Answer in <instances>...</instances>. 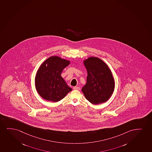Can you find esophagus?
Instances as JSON below:
<instances>
[{"mask_svg":"<svg viewBox=\"0 0 152 152\" xmlns=\"http://www.w3.org/2000/svg\"><path fill=\"white\" fill-rule=\"evenodd\" d=\"M74 90H80V88L79 87H73Z\"/></svg>","mask_w":152,"mask_h":152,"instance_id":"esophagus-1","label":"esophagus"}]
</instances>
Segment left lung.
<instances>
[{
	"label": "left lung",
	"mask_w": 152,
	"mask_h": 152,
	"mask_svg": "<svg viewBox=\"0 0 152 152\" xmlns=\"http://www.w3.org/2000/svg\"><path fill=\"white\" fill-rule=\"evenodd\" d=\"M87 69V83L81 89L86 99L93 104L104 103L113 94L115 83L106 63L99 58L90 57L83 61Z\"/></svg>",
	"instance_id": "1"
}]
</instances>
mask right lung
<instances>
[{"label":"right lung","mask_w":152,"mask_h":152,"mask_svg":"<svg viewBox=\"0 0 152 152\" xmlns=\"http://www.w3.org/2000/svg\"><path fill=\"white\" fill-rule=\"evenodd\" d=\"M70 61L58 56H51L44 61L38 69L34 79L36 90L46 101H61L72 89L61 76Z\"/></svg>","instance_id":"add662e5"}]
</instances>
